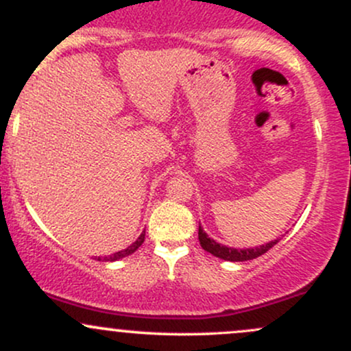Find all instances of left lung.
Returning a JSON list of instances; mask_svg holds the SVG:
<instances>
[{"label": "left lung", "mask_w": 351, "mask_h": 351, "mask_svg": "<svg viewBox=\"0 0 351 351\" xmlns=\"http://www.w3.org/2000/svg\"><path fill=\"white\" fill-rule=\"evenodd\" d=\"M198 239H199L201 247H203L206 252L213 254V256L219 257V259H223V261H229V263H244V261H252V259H256V257L263 256V254H265L269 251V249L274 247V245L279 243L280 237H277V239L271 241V243L257 245V247L236 249V247H229V245L217 243V241L213 239V237H209L206 234V231H204V229L201 228V224H199Z\"/></svg>", "instance_id": "obj_1"}]
</instances>
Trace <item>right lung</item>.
Wrapping results in <instances>:
<instances>
[{"label": "right lung", "instance_id": "1", "mask_svg": "<svg viewBox=\"0 0 351 351\" xmlns=\"http://www.w3.org/2000/svg\"><path fill=\"white\" fill-rule=\"evenodd\" d=\"M143 241H145V231H142V234L136 237L135 243H132L130 245H128V247H125V249H122V251H119V252L110 254V256H99V257H95V259L102 261V263H115V261H120V259H123V257H127V256H130V254H134L136 249H138L140 245L143 244Z\"/></svg>", "mask_w": 351, "mask_h": 351}]
</instances>
